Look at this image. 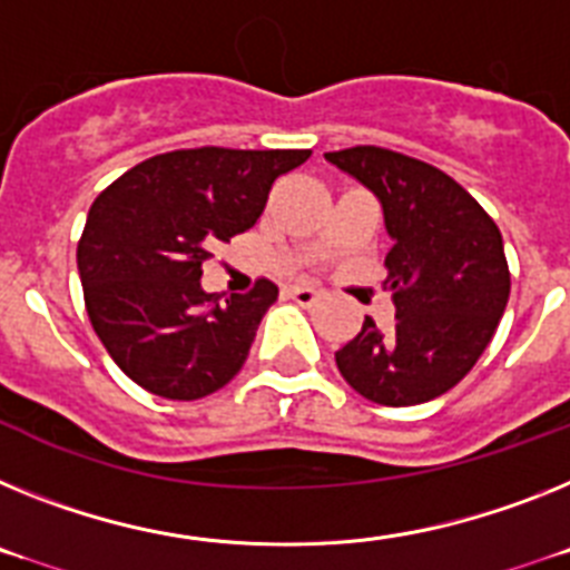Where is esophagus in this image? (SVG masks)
I'll use <instances>...</instances> for the list:
<instances>
[{"label":"esophagus","mask_w":570,"mask_h":570,"mask_svg":"<svg viewBox=\"0 0 570 570\" xmlns=\"http://www.w3.org/2000/svg\"><path fill=\"white\" fill-rule=\"evenodd\" d=\"M286 295H289V298L301 306H313L321 301V292L315 289V286H289V289H286Z\"/></svg>","instance_id":"34e87169"}]
</instances>
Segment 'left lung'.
<instances>
[{"label":"left lung","instance_id":"8db88e82","mask_svg":"<svg viewBox=\"0 0 570 570\" xmlns=\"http://www.w3.org/2000/svg\"><path fill=\"white\" fill-rule=\"evenodd\" d=\"M326 160L381 200L393 249L384 289L395 324L361 333L335 353L346 384L384 407L448 393L491 344L511 295L502 232L442 168L379 146L326 151Z\"/></svg>","mask_w":570,"mask_h":570}]
</instances>
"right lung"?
I'll return each mask as SVG.
<instances>
[{
	"label": "right lung",
	"mask_w": 570,
	"mask_h": 570,
	"mask_svg": "<svg viewBox=\"0 0 570 570\" xmlns=\"http://www.w3.org/2000/svg\"><path fill=\"white\" fill-rule=\"evenodd\" d=\"M306 148H180L140 163L91 203L77 269L94 333L148 393L195 402L244 367L278 286L203 292L217 244L252 229L272 183L306 163Z\"/></svg>",
	"instance_id": "1"
}]
</instances>
